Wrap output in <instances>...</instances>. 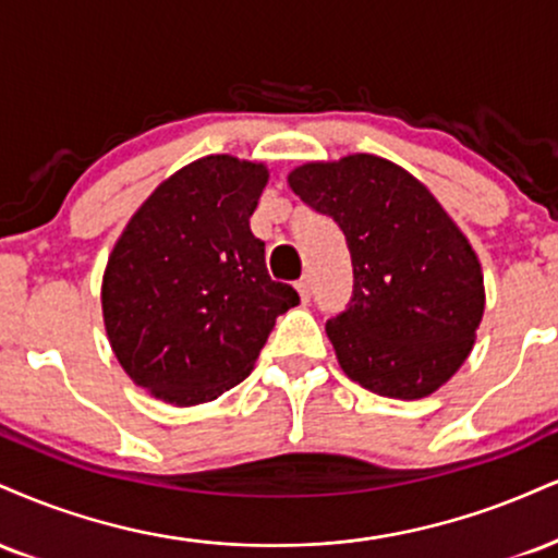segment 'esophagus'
I'll return each instance as SVG.
<instances>
[{"label": "esophagus", "mask_w": 558, "mask_h": 558, "mask_svg": "<svg viewBox=\"0 0 558 558\" xmlns=\"http://www.w3.org/2000/svg\"><path fill=\"white\" fill-rule=\"evenodd\" d=\"M296 288H299V296H301V301H304V304H306V301L312 299V280H308V278H301L299 283H296Z\"/></svg>", "instance_id": "obj_1"}]
</instances>
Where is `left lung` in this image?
Instances as JSON below:
<instances>
[{
  "label": "left lung",
  "instance_id": "left-lung-1",
  "mask_svg": "<svg viewBox=\"0 0 558 558\" xmlns=\"http://www.w3.org/2000/svg\"><path fill=\"white\" fill-rule=\"evenodd\" d=\"M288 184L351 250L353 299L325 325L343 372L381 398L436 392L465 364L486 304L460 228L418 179L366 153L299 166Z\"/></svg>",
  "mask_w": 558,
  "mask_h": 558
}]
</instances>
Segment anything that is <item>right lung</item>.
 I'll use <instances>...</instances> for the list:
<instances>
[{"instance_id":"obj_1","label":"right lung","mask_w":558,"mask_h":558,"mask_svg":"<svg viewBox=\"0 0 558 558\" xmlns=\"http://www.w3.org/2000/svg\"><path fill=\"white\" fill-rule=\"evenodd\" d=\"M267 169L233 156L184 166L132 215L104 272L109 343L134 385L173 405L250 377L299 293L267 275L250 218Z\"/></svg>"}]
</instances>
